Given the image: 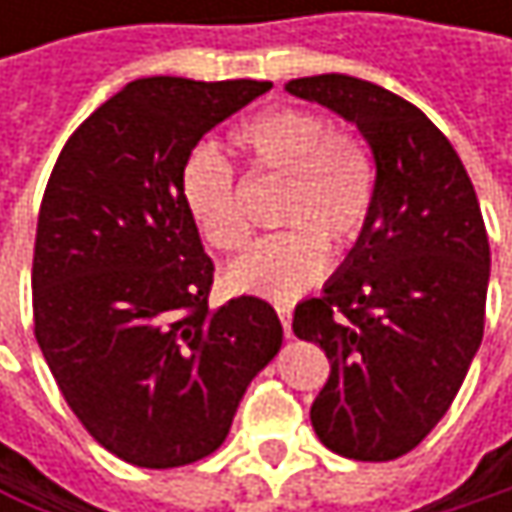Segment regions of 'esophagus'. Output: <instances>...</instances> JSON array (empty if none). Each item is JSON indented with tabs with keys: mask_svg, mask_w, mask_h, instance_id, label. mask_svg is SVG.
<instances>
[{
	"mask_svg": "<svg viewBox=\"0 0 512 512\" xmlns=\"http://www.w3.org/2000/svg\"><path fill=\"white\" fill-rule=\"evenodd\" d=\"M275 314H278V320H281V326H284V335L290 338V323H293V308H290L287 302H275Z\"/></svg>",
	"mask_w": 512,
	"mask_h": 512,
	"instance_id": "1",
	"label": "esophagus"
}]
</instances>
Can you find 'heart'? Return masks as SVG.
<instances>
[{
  "mask_svg": "<svg viewBox=\"0 0 512 512\" xmlns=\"http://www.w3.org/2000/svg\"><path fill=\"white\" fill-rule=\"evenodd\" d=\"M231 145L252 174L281 177L275 222L287 228L240 257L228 269V284L240 293L290 299L323 275L326 240L344 249L364 231L376 195L373 159L326 115L296 106L240 121L231 130ZM177 189L189 219L213 249L231 255L249 243L252 222L225 156L210 145L189 151Z\"/></svg>",
  "mask_w": 512,
  "mask_h": 512,
  "instance_id": "obj_1",
  "label": "heart"
}]
</instances>
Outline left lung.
<instances>
[{
	"label": "left lung",
	"instance_id": "1",
	"mask_svg": "<svg viewBox=\"0 0 512 512\" xmlns=\"http://www.w3.org/2000/svg\"><path fill=\"white\" fill-rule=\"evenodd\" d=\"M293 97L353 121L376 162L373 210L293 332L332 370L311 403L320 442L350 460L418 448L451 409L483 341L489 240L445 133L409 100L344 73L290 79Z\"/></svg>",
	"mask_w": 512,
	"mask_h": 512
}]
</instances>
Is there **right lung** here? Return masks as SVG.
I'll use <instances>...</instances> for the list:
<instances>
[{
	"mask_svg": "<svg viewBox=\"0 0 512 512\" xmlns=\"http://www.w3.org/2000/svg\"><path fill=\"white\" fill-rule=\"evenodd\" d=\"M272 82L151 76L91 112L52 168L35 237V338L82 427L139 468L210 457L281 350L269 302L210 308L177 177L216 124Z\"/></svg>",
	"mask_w": 512,
	"mask_h": 512,
	"instance_id": "right-lung-1",
	"label": "right lung"
}]
</instances>
